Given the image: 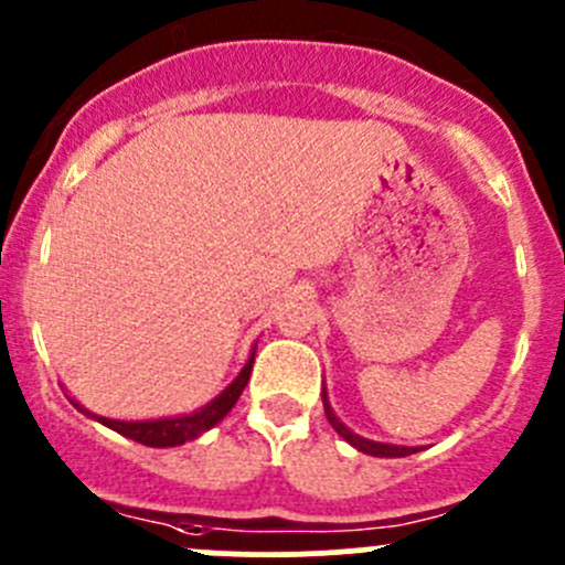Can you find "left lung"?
<instances>
[{
  "instance_id": "obj_1",
  "label": "left lung",
  "mask_w": 565,
  "mask_h": 565,
  "mask_svg": "<svg viewBox=\"0 0 565 565\" xmlns=\"http://www.w3.org/2000/svg\"><path fill=\"white\" fill-rule=\"evenodd\" d=\"M322 404H324V415H328L330 426H333V429L339 431V435L344 437V440L350 443V446H355L358 451H363V454H372V457H409V454H415V451H418V448L388 446V443H374V440H366V437H358L355 431H350V429H347L344 424H341L339 418H335V413H333V407H330V402H328V393H324V388H322Z\"/></svg>"
}]
</instances>
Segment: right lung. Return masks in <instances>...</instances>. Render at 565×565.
Segmentation results:
<instances>
[{
	"label": "right lung",
	"mask_w": 565,
	"mask_h": 565,
	"mask_svg": "<svg viewBox=\"0 0 565 565\" xmlns=\"http://www.w3.org/2000/svg\"><path fill=\"white\" fill-rule=\"evenodd\" d=\"M250 366H254V352H250V358L246 361V366L241 369V374L235 377V383L230 385L224 393H218V396L213 398L210 404H204L202 409H196V413L191 415H177V418H161V420H114V418H104V415H95L89 413L87 407H82L78 402L71 404L76 409H82L84 415H89V418H95L98 424L108 426V429L119 431L122 437H130V440L141 443V446H150V448H172V446H182V443L188 440H196L199 435H204L207 429H213L218 420L226 418V413H230L232 407H235V402L241 398L243 388H246L248 377H250Z\"/></svg>",
	"instance_id": "obj_1"
}]
</instances>
